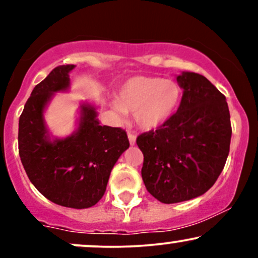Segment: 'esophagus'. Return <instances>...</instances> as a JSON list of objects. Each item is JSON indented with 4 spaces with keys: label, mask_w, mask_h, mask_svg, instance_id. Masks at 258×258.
<instances>
[{
    "label": "esophagus",
    "mask_w": 258,
    "mask_h": 258,
    "mask_svg": "<svg viewBox=\"0 0 258 258\" xmlns=\"http://www.w3.org/2000/svg\"><path fill=\"white\" fill-rule=\"evenodd\" d=\"M136 135L133 132H128V141H130V144H131V146H135L136 144Z\"/></svg>",
    "instance_id": "1"
}]
</instances>
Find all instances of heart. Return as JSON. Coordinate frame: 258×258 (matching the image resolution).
Returning <instances> with one entry per match:
<instances>
[{
    "instance_id": "heart-1",
    "label": "heart",
    "mask_w": 258,
    "mask_h": 258,
    "mask_svg": "<svg viewBox=\"0 0 258 258\" xmlns=\"http://www.w3.org/2000/svg\"><path fill=\"white\" fill-rule=\"evenodd\" d=\"M179 85L155 76H135L121 86L114 109L133 112L143 130L158 128L172 116L180 100Z\"/></svg>"
}]
</instances>
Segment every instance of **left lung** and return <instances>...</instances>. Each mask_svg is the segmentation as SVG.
Wrapping results in <instances>:
<instances>
[{
  "label": "left lung",
  "mask_w": 258,
  "mask_h": 258,
  "mask_svg": "<svg viewBox=\"0 0 258 258\" xmlns=\"http://www.w3.org/2000/svg\"><path fill=\"white\" fill-rule=\"evenodd\" d=\"M180 104L166 122L138 136L142 178L164 204L194 199L217 180L229 154L232 126L226 97L205 76H177Z\"/></svg>",
  "instance_id": "1"
}]
</instances>
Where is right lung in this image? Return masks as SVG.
<instances>
[{"mask_svg": "<svg viewBox=\"0 0 258 258\" xmlns=\"http://www.w3.org/2000/svg\"><path fill=\"white\" fill-rule=\"evenodd\" d=\"M75 65H59L35 86L19 117V155L29 179L52 203L72 209L96 205L117 159L130 147L120 127L100 126L96 108L82 104L75 132L49 138L43 110L55 92L67 91Z\"/></svg>", "mask_w": 258, "mask_h": 258, "instance_id": "obj_1", "label": "right lung"}]
</instances>
